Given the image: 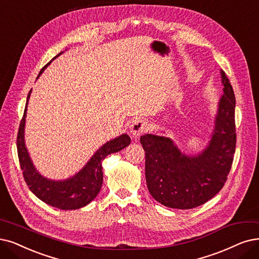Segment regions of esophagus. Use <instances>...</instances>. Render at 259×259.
Here are the masks:
<instances>
[{
	"mask_svg": "<svg viewBox=\"0 0 259 259\" xmlns=\"http://www.w3.org/2000/svg\"><path fill=\"white\" fill-rule=\"evenodd\" d=\"M147 131V123L141 119L133 120L132 124L130 125V132L134 137H139L143 133Z\"/></svg>",
	"mask_w": 259,
	"mask_h": 259,
	"instance_id": "esophagus-1",
	"label": "esophagus"
}]
</instances>
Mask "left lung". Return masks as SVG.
Instances as JSON below:
<instances>
[{"label":"left lung","mask_w":259,"mask_h":259,"mask_svg":"<svg viewBox=\"0 0 259 259\" xmlns=\"http://www.w3.org/2000/svg\"><path fill=\"white\" fill-rule=\"evenodd\" d=\"M223 95L219 100L211 138L198 155H186L172 139L146 134V180L153 198L170 208L191 209L204 204L224 186L236 149V100L221 70Z\"/></svg>","instance_id":"1"}]
</instances>
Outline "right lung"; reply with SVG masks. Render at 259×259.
Segmentation results:
<instances>
[{
    "instance_id": "obj_1",
    "label": "right lung",
    "mask_w": 259,
    "mask_h": 259,
    "mask_svg": "<svg viewBox=\"0 0 259 259\" xmlns=\"http://www.w3.org/2000/svg\"><path fill=\"white\" fill-rule=\"evenodd\" d=\"M63 53V52H61ZM59 53L56 57H58ZM54 57V58H56ZM50 63L45 66L39 72V75L42 73ZM37 77V78H38ZM28 92L26 105L24 109L23 118L20 122L18 137H17V150L20 167L22 169L23 178L27 184L29 190L32 191L38 199L42 202L53 206V207L71 210L84 207L94 200L101 190L103 184V171L102 162L107 155L117 153L122 149L126 148L131 143V138L126 134L107 141L94 154L89 161L85 164L79 172L73 177L64 181L49 180L42 177L35 168V165L29 157V154L25 147L24 141V127L27 103L30 96Z\"/></svg>"
}]
</instances>
